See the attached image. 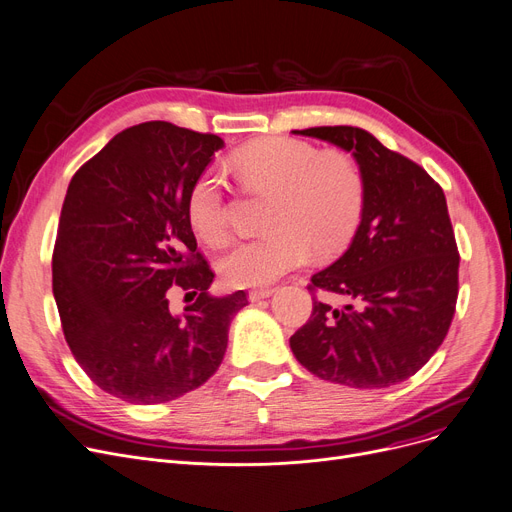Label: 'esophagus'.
I'll return each instance as SVG.
<instances>
[{"label": "esophagus", "mask_w": 512, "mask_h": 512, "mask_svg": "<svg viewBox=\"0 0 512 512\" xmlns=\"http://www.w3.org/2000/svg\"><path fill=\"white\" fill-rule=\"evenodd\" d=\"M273 296V289H252L248 294V300L250 302H260V300H266Z\"/></svg>", "instance_id": "34e87169"}]
</instances>
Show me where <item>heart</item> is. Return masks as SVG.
<instances>
[{
  "mask_svg": "<svg viewBox=\"0 0 512 512\" xmlns=\"http://www.w3.org/2000/svg\"><path fill=\"white\" fill-rule=\"evenodd\" d=\"M248 189L273 196L264 227L271 233L237 243L218 273L229 287H266L319 254L342 250L356 233L367 187L360 166L346 154H323L314 145L273 137L254 141L231 158ZM187 221L208 246L229 237L223 181L208 170L191 185Z\"/></svg>",
  "mask_w": 512,
  "mask_h": 512,
  "instance_id": "b5f03b06",
  "label": "heart"
}]
</instances>
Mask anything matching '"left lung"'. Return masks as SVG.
I'll return each mask as SVG.
<instances>
[{"label": "left lung", "instance_id": "left-lung-1", "mask_svg": "<svg viewBox=\"0 0 512 512\" xmlns=\"http://www.w3.org/2000/svg\"><path fill=\"white\" fill-rule=\"evenodd\" d=\"M350 152L367 200L348 250L312 275L344 308L312 298L310 321L289 337L312 375L350 387H389L442 346L458 296V250L446 196L425 170L358 127L291 131Z\"/></svg>", "mask_w": 512, "mask_h": 512}]
</instances>
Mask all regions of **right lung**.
<instances>
[{
    "instance_id": "right-lung-1",
    "label": "right lung",
    "mask_w": 512,
    "mask_h": 512,
    "mask_svg": "<svg viewBox=\"0 0 512 512\" xmlns=\"http://www.w3.org/2000/svg\"><path fill=\"white\" fill-rule=\"evenodd\" d=\"M218 135L150 120L114 135L72 177L52 258L62 331L81 369L131 404L175 400L221 367L246 291L216 298L187 198ZM175 284L197 300L167 308Z\"/></svg>"
}]
</instances>
